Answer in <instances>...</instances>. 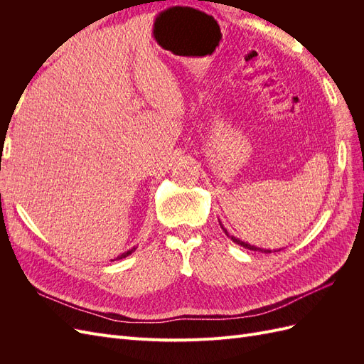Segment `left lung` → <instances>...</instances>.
<instances>
[{
	"label": "left lung",
	"instance_id": "8db88e82",
	"mask_svg": "<svg viewBox=\"0 0 364 364\" xmlns=\"http://www.w3.org/2000/svg\"><path fill=\"white\" fill-rule=\"evenodd\" d=\"M218 223H220V226H222V229H223V232L234 241V243H237V245H240V246H243L245 249H249V250H257V252H262V253H272V252H278V250H281V249H278V250H270V249H264V247H257V246H253V245H250V243H247V241H243V240H240V238H237V237H234V235H230L229 232H228V229L222 225V222H220L218 220Z\"/></svg>",
	"mask_w": 364,
	"mask_h": 364
}]
</instances>
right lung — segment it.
Returning a JSON list of instances; mask_svg holds the SVG:
<instances>
[{
    "label": "right lung",
    "instance_id": "obj_1",
    "mask_svg": "<svg viewBox=\"0 0 364 364\" xmlns=\"http://www.w3.org/2000/svg\"><path fill=\"white\" fill-rule=\"evenodd\" d=\"M135 249H136V247L134 246V247H132V249H129L127 252H124V253H121V255H118L117 258H114V259H111V261H115V259H121V258H126V257H129V255H130V253H132V252H135Z\"/></svg>",
    "mask_w": 364,
    "mask_h": 364
}]
</instances>
